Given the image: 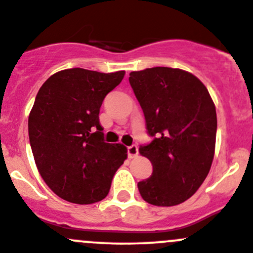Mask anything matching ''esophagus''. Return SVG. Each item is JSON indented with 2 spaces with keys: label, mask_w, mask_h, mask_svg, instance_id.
Instances as JSON below:
<instances>
[{
  "label": "esophagus",
  "mask_w": 253,
  "mask_h": 253,
  "mask_svg": "<svg viewBox=\"0 0 253 253\" xmlns=\"http://www.w3.org/2000/svg\"><path fill=\"white\" fill-rule=\"evenodd\" d=\"M127 153H128L129 159H133L138 155V148H137V145H131V147L127 148Z\"/></svg>",
  "instance_id": "esophagus-1"
}]
</instances>
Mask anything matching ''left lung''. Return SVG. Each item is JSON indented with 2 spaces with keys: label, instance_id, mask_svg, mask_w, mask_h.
<instances>
[{
  "label": "left lung",
  "instance_id": "obj_1",
  "mask_svg": "<svg viewBox=\"0 0 253 253\" xmlns=\"http://www.w3.org/2000/svg\"><path fill=\"white\" fill-rule=\"evenodd\" d=\"M152 143L139 153L153 165L139 181L145 202L171 207L192 197L206 180L215 152V105L205 84L180 68L153 67L129 73Z\"/></svg>",
  "mask_w": 253,
  "mask_h": 253
}]
</instances>
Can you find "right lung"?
<instances>
[{"instance_id": "1", "label": "right lung", "mask_w": 253, "mask_h": 253, "mask_svg": "<svg viewBox=\"0 0 253 253\" xmlns=\"http://www.w3.org/2000/svg\"><path fill=\"white\" fill-rule=\"evenodd\" d=\"M125 71L101 73L68 68L47 78L28 119L35 164L62 200L90 205L108 196L115 172L127 159L121 143L104 142L99 111Z\"/></svg>"}]
</instances>
